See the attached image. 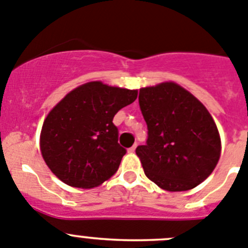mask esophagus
Here are the masks:
<instances>
[{"label": "esophagus", "mask_w": 248, "mask_h": 248, "mask_svg": "<svg viewBox=\"0 0 248 248\" xmlns=\"http://www.w3.org/2000/svg\"><path fill=\"white\" fill-rule=\"evenodd\" d=\"M136 148H137V143H135V144H133V146L131 147V148L128 149V152H129V153H133V152L136 151Z\"/></svg>", "instance_id": "1"}]
</instances>
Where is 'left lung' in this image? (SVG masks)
Returning <instances> with one entry per match:
<instances>
[{"instance_id":"8db88e82","label":"left lung","mask_w":248,"mask_h":248,"mask_svg":"<svg viewBox=\"0 0 248 248\" xmlns=\"http://www.w3.org/2000/svg\"><path fill=\"white\" fill-rule=\"evenodd\" d=\"M140 108L148 128L136 148L148 179L168 191H185L215 169L221 140L204 105L175 82L140 89Z\"/></svg>"}]
</instances>
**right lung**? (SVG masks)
I'll return each instance as SVG.
<instances>
[{
    "label": "right lung",
    "instance_id": "add662e5",
    "mask_svg": "<svg viewBox=\"0 0 248 248\" xmlns=\"http://www.w3.org/2000/svg\"><path fill=\"white\" fill-rule=\"evenodd\" d=\"M137 93L91 81L55 105L42 127L41 152L62 182L90 189L117 171L126 149L119 144L112 120L137 99Z\"/></svg>",
    "mask_w": 248,
    "mask_h": 248
}]
</instances>
